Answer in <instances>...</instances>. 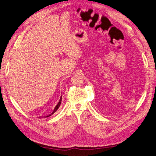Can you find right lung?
Returning <instances> with one entry per match:
<instances>
[{
    "label": "right lung",
    "instance_id": "add662e5",
    "mask_svg": "<svg viewBox=\"0 0 156 156\" xmlns=\"http://www.w3.org/2000/svg\"><path fill=\"white\" fill-rule=\"evenodd\" d=\"M61 100H62V97H61V98H60V100H59V101H58V104L57 105H56V106H55V109H54V110L52 111V112L51 113V114H50V115H47V116H46V117H50L51 115H52L54 113H55L56 110H58V108H59V106H60V105H61ZM39 118H40V117H39Z\"/></svg>",
    "mask_w": 156,
    "mask_h": 156
}]
</instances>
